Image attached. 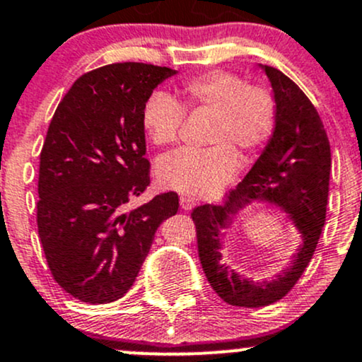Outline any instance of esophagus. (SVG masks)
<instances>
[{"label": "esophagus", "instance_id": "obj_1", "mask_svg": "<svg viewBox=\"0 0 362 362\" xmlns=\"http://www.w3.org/2000/svg\"><path fill=\"white\" fill-rule=\"evenodd\" d=\"M180 205L182 210H191V208L194 206V199L189 198V197H181L180 198Z\"/></svg>", "mask_w": 362, "mask_h": 362}]
</instances>
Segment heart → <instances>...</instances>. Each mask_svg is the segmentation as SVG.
I'll return each mask as SVG.
<instances>
[{"instance_id": "obj_1", "label": "heart", "mask_w": 362, "mask_h": 362, "mask_svg": "<svg viewBox=\"0 0 362 362\" xmlns=\"http://www.w3.org/2000/svg\"><path fill=\"white\" fill-rule=\"evenodd\" d=\"M177 100L164 91L148 96L142 125L157 147H171L180 139L186 112L211 115L206 132L208 148L176 152L157 164V177L165 188L208 197L230 181L237 157L249 160L273 137L278 103L264 84H245L232 71L215 69L182 81Z\"/></svg>"}]
</instances>
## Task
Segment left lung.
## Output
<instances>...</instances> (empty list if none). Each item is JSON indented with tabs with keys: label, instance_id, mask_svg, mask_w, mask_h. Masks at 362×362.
Wrapping results in <instances>:
<instances>
[{
	"label": "left lung",
	"instance_id": "left-lung-1",
	"mask_svg": "<svg viewBox=\"0 0 362 362\" xmlns=\"http://www.w3.org/2000/svg\"><path fill=\"white\" fill-rule=\"evenodd\" d=\"M273 86L278 122L247 176L228 191L222 205H202L191 211L197 227L198 256L216 295L233 307L256 308L288 295L315 252L325 223L330 180V144L317 108L281 71L261 66ZM256 199L274 202L296 223L302 245L292 264L271 282L254 284L220 265L221 230L242 207Z\"/></svg>",
	"mask_w": 362,
	"mask_h": 362
}]
</instances>
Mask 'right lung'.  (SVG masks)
Instances as JSON below:
<instances>
[{
    "mask_svg": "<svg viewBox=\"0 0 362 362\" xmlns=\"http://www.w3.org/2000/svg\"><path fill=\"white\" fill-rule=\"evenodd\" d=\"M176 71L144 62L98 67L76 79L50 120L40 152L37 227L59 286L84 303L122 298L146 261L177 193L137 208L151 185L142 110Z\"/></svg>",
    "mask_w": 362,
    "mask_h": 362,
    "instance_id": "right-lung-1",
    "label": "right lung"
}]
</instances>
